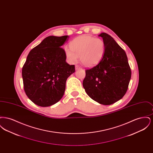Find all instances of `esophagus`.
<instances>
[{
	"mask_svg": "<svg viewBox=\"0 0 153 153\" xmlns=\"http://www.w3.org/2000/svg\"><path fill=\"white\" fill-rule=\"evenodd\" d=\"M75 69H76V70H78V69H81V68L79 66V65H76L75 66Z\"/></svg>",
	"mask_w": 153,
	"mask_h": 153,
	"instance_id": "1",
	"label": "esophagus"
}]
</instances>
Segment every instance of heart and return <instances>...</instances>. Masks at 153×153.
Here are the masks:
<instances>
[{
    "mask_svg": "<svg viewBox=\"0 0 153 153\" xmlns=\"http://www.w3.org/2000/svg\"><path fill=\"white\" fill-rule=\"evenodd\" d=\"M66 57L70 63H75L79 57L81 64L86 67L97 65L103 58L105 51L104 41L99 38L84 35L76 37L65 47Z\"/></svg>",
    "mask_w": 153,
    "mask_h": 153,
    "instance_id": "b5f03b06",
    "label": "heart"
}]
</instances>
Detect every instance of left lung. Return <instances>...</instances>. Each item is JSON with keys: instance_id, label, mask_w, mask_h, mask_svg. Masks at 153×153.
Listing matches in <instances>:
<instances>
[{"instance_id": "left-lung-1", "label": "left lung", "mask_w": 153, "mask_h": 153, "mask_svg": "<svg viewBox=\"0 0 153 153\" xmlns=\"http://www.w3.org/2000/svg\"><path fill=\"white\" fill-rule=\"evenodd\" d=\"M99 36L105 44V54L97 65L85 70L82 85L92 99L110 105L126 94L131 79V68L126 52L112 36L105 33Z\"/></svg>"}]
</instances>
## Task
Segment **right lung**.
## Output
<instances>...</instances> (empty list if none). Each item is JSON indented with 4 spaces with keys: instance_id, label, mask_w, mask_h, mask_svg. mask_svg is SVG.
Here are the masks:
<instances>
[{
    "instance_id": "1",
    "label": "right lung",
    "mask_w": 153,
    "mask_h": 153,
    "mask_svg": "<svg viewBox=\"0 0 153 153\" xmlns=\"http://www.w3.org/2000/svg\"><path fill=\"white\" fill-rule=\"evenodd\" d=\"M69 36H49L30 51L22 68L24 90L34 104L48 107L62 97L68 77L75 72L61 48Z\"/></svg>"
}]
</instances>
